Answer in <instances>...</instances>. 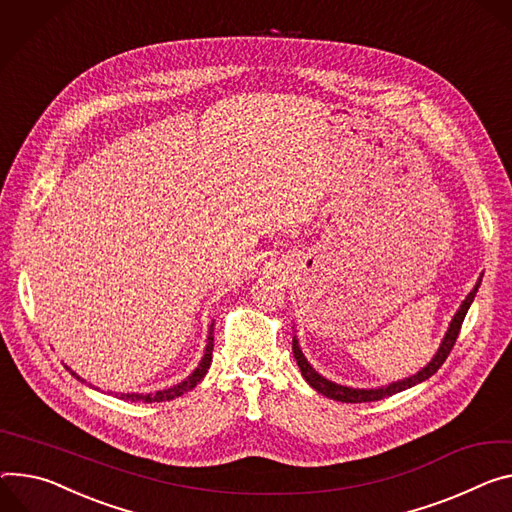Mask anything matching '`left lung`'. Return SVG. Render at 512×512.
<instances>
[{
	"instance_id": "left-lung-1",
	"label": "left lung",
	"mask_w": 512,
	"mask_h": 512,
	"mask_svg": "<svg viewBox=\"0 0 512 512\" xmlns=\"http://www.w3.org/2000/svg\"><path fill=\"white\" fill-rule=\"evenodd\" d=\"M480 284H482V275L478 277V282H476L474 290L466 296V300L461 302V306H459L457 312L453 314V318H451V322H449V329H447V333H445V337H443V341H441L437 353L433 355V359H431L423 369H418L416 374H412V376H408V378H404V380L386 384V386H378V388H351V386H341V384L331 382V380H327V378L318 374V371H316V369L308 363V359L304 357V353H302V349H300V343H298V339H296V335H294V339H292V351H294V359H296V363H298V367H300V371H302V378H304L318 394L327 396V398H333V400H339V402H351V404H353V402H376V400L388 398V396H392V394H398V392H402V390H408V388H412V386H416V384H421V382L429 380L433 374H437V369L443 365V361L447 359L449 351L453 349V345H455V341H457V335H459V329H461V322H463V318H466V314H468V310H470V306H472V302H474V298H476V292H478Z\"/></svg>"
}]
</instances>
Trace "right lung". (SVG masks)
Instances as JSON below:
<instances>
[{"mask_svg":"<svg viewBox=\"0 0 512 512\" xmlns=\"http://www.w3.org/2000/svg\"><path fill=\"white\" fill-rule=\"evenodd\" d=\"M212 331H214V322L210 324V333H208V339H206V349H204V355H202V359H200V363H198V367L192 371V374L185 378V380H181L179 384H175V386H171V388H165V390H157V392H149V394H136V392H130V394H116V398H120V400H126V402H165V400H173V398H177V396H181V394H185V392H190L192 388H196L198 386V382H202V378L206 376V371H208V367H210V363H212V349H214V335H212ZM67 367V365H65ZM71 374L79 380V382H85L83 378H79L75 371L71 369V367H67Z\"/></svg>","mask_w":512,"mask_h":512,"instance_id":"right-lung-1","label":"right lung"}]
</instances>
